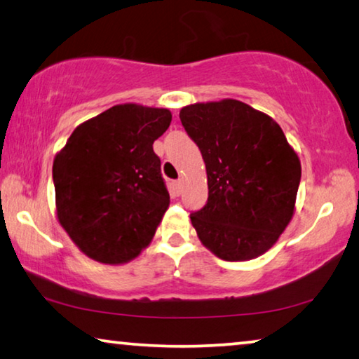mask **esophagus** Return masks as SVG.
<instances>
[{"label":"esophagus","mask_w":359,"mask_h":359,"mask_svg":"<svg viewBox=\"0 0 359 359\" xmlns=\"http://www.w3.org/2000/svg\"><path fill=\"white\" fill-rule=\"evenodd\" d=\"M182 184H184V182H182L180 179H179V180H175L174 184H172V187H174V193H175V194H180V191H182Z\"/></svg>","instance_id":"obj_1"}]
</instances>
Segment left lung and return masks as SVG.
I'll return each instance as SVG.
<instances>
[{"mask_svg":"<svg viewBox=\"0 0 359 359\" xmlns=\"http://www.w3.org/2000/svg\"><path fill=\"white\" fill-rule=\"evenodd\" d=\"M179 117L208 172V203L190 215L199 241L224 261L259 257L293 218L296 151L276 120L238 100L196 102Z\"/></svg>","mask_w":359,"mask_h":359,"instance_id":"1","label":"left lung"}]
</instances>
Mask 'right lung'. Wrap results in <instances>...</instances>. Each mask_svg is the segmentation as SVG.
Returning a JSON list of instances; mask_svg holds the SVG:
<instances>
[{
  "mask_svg": "<svg viewBox=\"0 0 359 359\" xmlns=\"http://www.w3.org/2000/svg\"><path fill=\"white\" fill-rule=\"evenodd\" d=\"M168 109L118 104L83 121L53 160L58 222L88 258L120 264L150 244L169 208L154 142Z\"/></svg>",
  "mask_w": 359,
  "mask_h": 359,
  "instance_id": "right-lung-1",
  "label": "right lung"
}]
</instances>
